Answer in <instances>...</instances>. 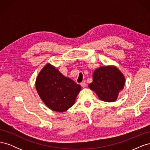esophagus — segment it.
<instances>
[{
	"mask_svg": "<svg viewBox=\"0 0 150 150\" xmlns=\"http://www.w3.org/2000/svg\"><path fill=\"white\" fill-rule=\"evenodd\" d=\"M81 86H82L83 88H85L86 86V84L85 83H81Z\"/></svg>",
	"mask_w": 150,
	"mask_h": 150,
	"instance_id": "obj_1",
	"label": "esophagus"
}]
</instances>
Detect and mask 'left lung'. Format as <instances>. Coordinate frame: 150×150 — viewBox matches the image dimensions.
Masks as SVG:
<instances>
[{
	"label": "left lung",
	"instance_id": "obj_1",
	"mask_svg": "<svg viewBox=\"0 0 150 150\" xmlns=\"http://www.w3.org/2000/svg\"><path fill=\"white\" fill-rule=\"evenodd\" d=\"M93 82L88 85L102 101H115L121 90L124 88L125 78L115 66H103L93 72Z\"/></svg>",
	"mask_w": 150,
	"mask_h": 150
}]
</instances>
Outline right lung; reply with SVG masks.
<instances>
[{"mask_svg":"<svg viewBox=\"0 0 150 150\" xmlns=\"http://www.w3.org/2000/svg\"><path fill=\"white\" fill-rule=\"evenodd\" d=\"M35 88L42 101L49 109L64 112L74 104L81 87L62 75L55 67L47 64L38 74Z\"/></svg>","mask_w":150,"mask_h":150,"instance_id":"add662e5","label":"right lung"}]
</instances>
